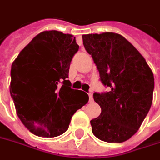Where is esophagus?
I'll list each match as a JSON object with an SVG mask.
<instances>
[{
	"label": "esophagus",
	"instance_id": "obj_1",
	"mask_svg": "<svg viewBox=\"0 0 160 160\" xmlns=\"http://www.w3.org/2000/svg\"><path fill=\"white\" fill-rule=\"evenodd\" d=\"M88 95H89V101H90V102H92L93 97H92V92H90Z\"/></svg>",
	"mask_w": 160,
	"mask_h": 160
}]
</instances>
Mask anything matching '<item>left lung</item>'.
<instances>
[{
	"mask_svg": "<svg viewBox=\"0 0 160 160\" xmlns=\"http://www.w3.org/2000/svg\"><path fill=\"white\" fill-rule=\"evenodd\" d=\"M82 37L100 81L109 88V92L93 94L101 113L91 121L92 131L104 142H125L137 133L152 107V71L136 48L118 33Z\"/></svg>",
	"mask_w": 160,
	"mask_h": 160,
	"instance_id": "8db88e82",
	"label": "left lung"
}]
</instances>
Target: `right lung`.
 Here are the masks:
<instances>
[{
	"instance_id": "obj_1",
	"label": "right lung",
	"mask_w": 160,
	"mask_h": 160,
	"mask_svg": "<svg viewBox=\"0 0 160 160\" xmlns=\"http://www.w3.org/2000/svg\"><path fill=\"white\" fill-rule=\"evenodd\" d=\"M76 38L45 31L28 44L11 66L10 95L22 124L41 138H55L68 128L73 114L89 96L71 89L68 78Z\"/></svg>"
}]
</instances>
